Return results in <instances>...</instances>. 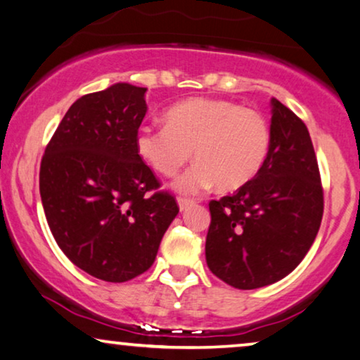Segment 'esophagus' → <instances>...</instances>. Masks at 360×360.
Instances as JSON below:
<instances>
[{
  "instance_id": "obj_1",
  "label": "esophagus",
  "mask_w": 360,
  "mask_h": 360,
  "mask_svg": "<svg viewBox=\"0 0 360 360\" xmlns=\"http://www.w3.org/2000/svg\"><path fill=\"white\" fill-rule=\"evenodd\" d=\"M178 205H179V210L184 212V210L189 209V207L194 205V200H192V199H184V197H179Z\"/></svg>"
}]
</instances>
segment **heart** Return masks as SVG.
Listing matches in <instances>:
<instances>
[{
    "label": "heart",
    "instance_id": "b5f03b06",
    "mask_svg": "<svg viewBox=\"0 0 360 360\" xmlns=\"http://www.w3.org/2000/svg\"><path fill=\"white\" fill-rule=\"evenodd\" d=\"M165 127L136 130L135 148L156 173L171 178L194 155L197 163L174 182L176 191L195 194L212 186L236 191L264 165L271 134L255 109L214 98L181 101L165 114Z\"/></svg>",
    "mask_w": 360,
    "mask_h": 360
}]
</instances>
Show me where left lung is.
<instances>
[{
	"mask_svg": "<svg viewBox=\"0 0 360 360\" xmlns=\"http://www.w3.org/2000/svg\"><path fill=\"white\" fill-rule=\"evenodd\" d=\"M271 143L255 179L212 200L205 240L209 269L229 285H271L300 264L323 217L320 171L307 125L271 99Z\"/></svg>",
	"mask_w": 360,
	"mask_h": 360,
	"instance_id": "left-lung-1",
	"label": "left lung"
}]
</instances>
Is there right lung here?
<instances>
[{"mask_svg": "<svg viewBox=\"0 0 360 360\" xmlns=\"http://www.w3.org/2000/svg\"><path fill=\"white\" fill-rule=\"evenodd\" d=\"M146 88L115 83L75 101L45 148L40 197L65 256L105 282H125L155 262L178 204L141 161L135 135Z\"/></svg>", "mask_w": 360, "mask_h": 360, "instance_id": "obj_1", "label": "right lung"}]
</instances>
